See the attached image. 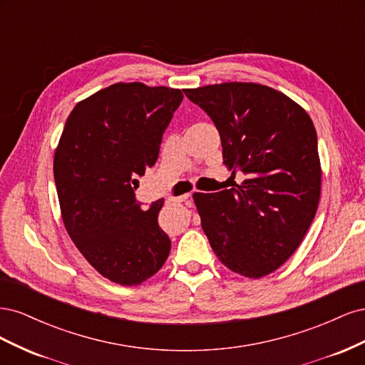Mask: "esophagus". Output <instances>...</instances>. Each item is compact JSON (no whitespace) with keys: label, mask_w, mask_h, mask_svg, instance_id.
Returning <instances> with one entry per match:
<instances>
[{"label":"esophagus","mask_w":365,"mask_h":365,"mask_svg":"<svg viewBox=\"0 0 365 365\" xmlns=\"http://www.w3.org/2000/svg\"><path fill=\"white\" fill-rule=\"evenodd\" d=\"M189 197H190V193H185V195H180V196H170L169 201L173 204H180V202H185Z\"/></svg>","instance_id":"1"}]
</instances>
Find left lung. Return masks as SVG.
I'll return each mask as SVG.
<instances>
[{
  "label": "left lung",
  "mask_w": 365,
  "mask_h": 365,
  "mask_svg": "<svg viewBox=\"0 0 365 365\" xmlns=\"http://www.w3.org/2000/svg\"><path fill=\"white\" fill-rule=\"evenodd\" d=\"M182 97L168 86L114 83L77 103L65 121L53 161L63 224L83 257L111 282L137 286L170 252L158 225L164 200L143 208L135 178L157 163Z\"/></svg>",
  "instance_id": "1"
}]
</instances>
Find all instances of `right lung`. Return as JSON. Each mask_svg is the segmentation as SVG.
Segmentation results:
<instances>
[{"label":"right lung","mask_w":365,"mask_h":365,"mask_svg":"<svg viewBox=\"0 0 365 365\" xmlns=\"http://www.w3.org/2000/svg\"><path fill=\"white\" fill-rule=\"evenodd\" d=\"M213 120L224 163L242 185L193 193L217 259L250 279L288 260L302 244L322 192L317 130L288 96L259 83L228 82L184 90Z\"/></svg>","instance_id":"add662e5"}]
</instances>
